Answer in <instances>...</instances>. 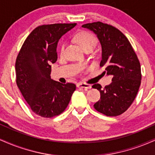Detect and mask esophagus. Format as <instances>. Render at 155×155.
<instances>
[{"label":"esophagus","instance_id":"esophagus-1","mask_svg":"<svg viewBox=\"0 0 155 155\" xmlns=\"http://www.w3.org/2000/svg\"><path fill=\"white\" fill-rule=\"evenodd\" d=\"M77 87H81V88H84L85 90H88V89H91L92 86L90 84H88L80 82L77 84Z\"/></svg>","mask_w":155,"mask_h":155}]
</instances>
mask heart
<instances>
[{
	"label": "heart",
	"instance_id": "heart-1",
	"mask_svg": "<svg viewBox=\"0 0 155 155\" xmlns=\"http://www.w3.org/2000/svg\"><path fill=\"white\" fill-rule=\"evenodd\" d=\"M76 41L79 43L84 50L92 48L93 49L96 44V38L93 34L87 31H81L77 33L76 35ZM64 48H65V44H63L60 47V53H63Z\"/></svg>",
	"mask_w": 155,
	"mask_h": 155
}]
</instances>
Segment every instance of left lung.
<instances>
[{"mask_svg":"<svg viewBox=\"0 0 155 155\" xmlns=\"http://www.w3.org/2000/svg\"><path fill=\"white\" fill-rule=\"evenodd\" d=\"M97 35L102 48V74L112 76V82L102 89L95 84L92 87L101 92V100L94 108L108 117H116L127 111L136 98L141 81L140 65L132 46L120 31L101 22L82 25Z\"/></svg>","mask_w":155,"mask_h":155,"instance_id":"8db88e82","label":"left lung"}]
</instances>
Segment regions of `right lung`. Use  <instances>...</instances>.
<instances>
[{"label":"right lung","mask_w":155,"mask_h":155,"mask_svg":"<svg viewBox=\"0 0 155 155\" xmlns=\"http://www.w3.org/2000/svg\"><path fill=\"white\" fill-rule=\"evenodd\" d=\"M71 24L44 25L35 28L25 39L16 60L17 87L31 110L45 118L58 116L71 101L76 85L51 79V64L58 59L60 38L76 26Z\"/></svg>","instance_id":"1"}]
</instances>
